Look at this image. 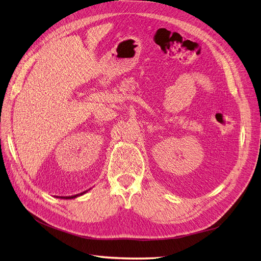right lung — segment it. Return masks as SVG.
Listing matches in <instances>:
<instances>
[{
  "label": "right lung",
  "instance_id": "obj_1",
  "mask_svg": "<svg viewBox=\"0 0 261 261\" xmlns=\"http://www.w3.org/2000/svg\"><path fill=\"white\" fill-rule=\"evenodd\" d=\"M87 191H84V192H82L81 195H75V196H71V197H61L62 199H75L76 197H79V196H82V195H84V194H86Z\"/></svg>",
  "mask_w": 261,
  "mask_h": 261
}]
</instances>
